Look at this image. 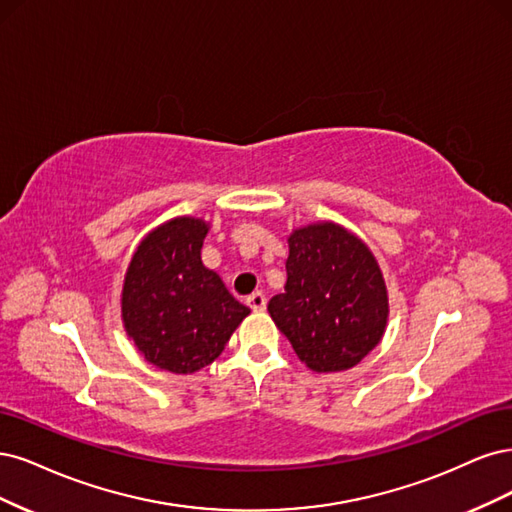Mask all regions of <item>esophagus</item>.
<instances>
[{
    "mask_svg": "<svg viewBox=\"0 0 512 512\" xmlns=\"http://www.w3.org/2000/svg\"><path fill=\"white\" fill-rule=\"evenodd\" d=\"M246 304H249V308L253 312H261V310H266L268 300H266V295H263L261 291H255L253 295H249V298H246Z\"/></svg>",
    "mask_w": 512,
    "mask_h": 512,
    "instance_id": "34e87169",
    "label": "esophagus"
}]
</instances>
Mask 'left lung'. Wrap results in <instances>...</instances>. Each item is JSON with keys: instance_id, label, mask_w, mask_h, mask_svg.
Listing matches in <instances>:
<instances>
[{"instance_id": "1", "label": "left lung", "mask_w": 512, "mask_h": 512, "mask_svg": "<svg viewBox=\"0 0 512 512\" xmlns=\"http://www.w3.org/2000/svg\"><path fill=\"white\" fill-rule=\"evenodd\" d=\"M285 293L268 312L312 372H344L383 340L389 295L370 246L334 221L295 227L287 238Z\"/></svg>"}]
</instances>
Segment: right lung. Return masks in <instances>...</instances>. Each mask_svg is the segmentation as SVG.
Wrapping results in <instances>:
<instances>
[{
	"mask_svg": "<svg viewBox=\"0 0 512 512\" xmlns=\"http://www.w3.org/2000/svg\"><path fill=\"white\" fill-rule=\"evenodd\" d=\"M208 229L204 219L174 217L142 238L127 266L125 334L159 370L193 374L210 366L251 312L202 263Z\"/></svg>",
	"mask_w": 512,
	"mask_h": 512,
	"instance_id": "right-lung-1",
	"label": "right lung"
}]
</instances>
